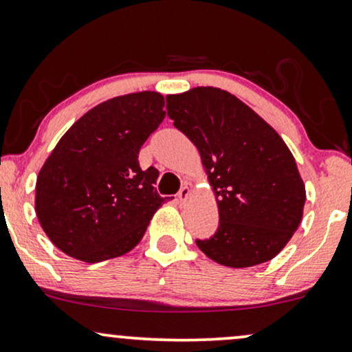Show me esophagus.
<instances>
[{"mask_svg": "<svg viewBox=\"0 0 352 352\" xmlns=\"http://www.w3.org/2000/svg\"><path fill=\"white\" fill-rule=\"evenodd\" d=\"M188 197H190V188L188 186H182L180 188V191H179V199H180V203H186V199H188Z\"/></svg>", "mask_w": 352, "mask_h": 352, "instance_id": "obj_1", "label": "esophagus"}]
</instances>
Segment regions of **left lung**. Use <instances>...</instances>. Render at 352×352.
I'll list each match as a JSON object with an SVG mask.
<instances>
[{
	"mask_svg": "<svg viewBox=\"0 0 352 352\" xmlns=\"http://www.w3.org/2000/svg\"><path fill=\"white\" fill-rule=\"evenodd\" d=\"M173 126L197 146L217 197L219 226L197 245L216 263L271 260L299 228L305 186L294 155L263 118L217 87L167 96Z\"/></svg>",
	"mask_w": 352,
	"mask_h": 352,
	"instance_id": "1",
	"label": "left lung"
}]
</instances>
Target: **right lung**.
I'll list each match as a JSON object with an SVG mask.
<instances>
[{
	"label": "right lung",
	"instance_id": "right-lung-1",
	"mask_svg": "<svg viewBox=\"0 0 352 352\" xmlns=\"http://www.w3.org/2000/svg\"><path fill=\"white\" fill-rule=\"evenodd\" d=\"M164 97L136 92L82 115L38 172L35 212L55 247L86 263L135 248L166 203L159 170H141V146L166 118Z\"/></svg>",
	"mask_w": 352,
	"mask_h": 352
}]
</instances>
